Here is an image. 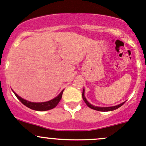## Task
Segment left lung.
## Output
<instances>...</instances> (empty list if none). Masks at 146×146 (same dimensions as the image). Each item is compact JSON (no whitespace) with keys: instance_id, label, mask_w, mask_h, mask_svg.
I'll list each match as a JSON object with an SVG mask.
<instances>
[{"instance_id":"obj_1","label":"left lung","mask_w":146,"mask_h":146,"mask_svg":"<svg viewBox=\"0 0 146 146\" xmlns=\"http://www.w3.org/2000/svg\"><path fill=\"white\" fill-rule=\"evenodd\" d=\"M82 98H83L84 101V102L86 103V104L87 105V106H89V108H91V109H94V110L99 111H110L116 110V109H117L118 108L121 107V106L124 103H125V102H123V103L117 105V106H110V107H99V106H93V105H92L91 104H89V102H87V100L86 99V98H85V96H84V89H83V92H82Z\"/></svg>"}]
</instances>
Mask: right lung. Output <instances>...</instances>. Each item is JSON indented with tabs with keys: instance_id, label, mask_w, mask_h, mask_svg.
Listing matches in <instances>:
<instances>
[{
	"instance_id": "1",
	"label": "right lung",
	"mask_w": 146,
	"mask_h": 146,
	"mask_svg": "<svg viewBox=\"0 0 146 146\" xmlns=\"http://www.w3.org/2000/svg\"><path fill=\"white\" fill-rule=\"evenodd\" d=\"M63 92H64V89L61 92V93L55 97L54 99H52V100L48 101V102H40V103H35V102H28V101L25 100V99H22L21 96H18L17 94H15L13 92V93L15 94V95L16 96V97L21 101V102L22 104H23L25 106H26L27 107L30 108V109H33V110L35 111H47L50 110V109H53V108L55 107L58 103L60 102V101L61 100Z\"/></svg>"
}]
</instances>
